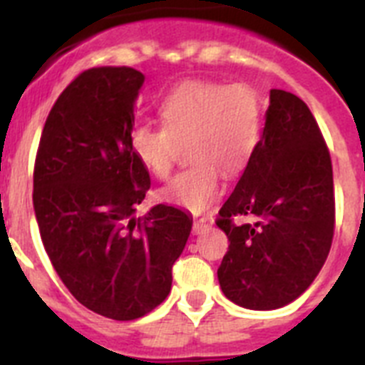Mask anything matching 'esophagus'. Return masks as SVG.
I'll return each instance as SVG.
<instances>
[{
  "instance_id": "esophagus-1",
  "label": "esophagus",
  "mask_w": 365,
  "mask_h": 365,
  "mask_svg": "<svg viewBox=\"0 0 365 365\" xmlns=\"http://www.w3.org/2000/svg\"><path fill=\"white\" fill-rule=\"evenodd\" d=\"M206 227H208V221H206L205 217L195 219V221H193V234H199V232L205 230Z\"/></svg>"
}]
</instances>
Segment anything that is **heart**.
I'll return each mask as SVG.
<instances>
[{"label":"heart","mask_w":365,"mask_h":365,"mask_svg":"<svg viewBox=\"0 0 365 365\" xmlns=\"http://www.w3.org/2000/svg\"><path fill=\"white\" fill-rule=\"evenodd\" d=\"M163 128L135 125L130 146L157 179L173 170L180 146L193 160L163 188L160 197L190 212H202L221 193V170L237 175L256 153L263 128V100L248 83L190 80L159 108Z\"/></svg>","instance_id":"obj_1"}]
</instances>
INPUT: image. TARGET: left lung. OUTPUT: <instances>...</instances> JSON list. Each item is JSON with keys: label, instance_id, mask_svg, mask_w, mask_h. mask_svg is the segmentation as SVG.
<instances>
[{"label": "left lung", "instance_id": "8db88e82", "mask_svg": "<svg viewBox=\"0 0 365 365\" xmlns=\"http://www.w3.org/2000/svg\"><path fill=\"white\" fill-rule=\"evenodd\" d=\"M235 215H256L258 221L240 225ZM215 225L230 241L217 269L230 302L272 311L294 302L314 282L333 243V164L302 98L270 89L256 153Z\"/></svg>", "mask_w": 365, "mask_h": 365}]
</instances>
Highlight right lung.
Segmentation results:
<instances>
[{
  "label": "right lung",
  "instance_id": "obj_1",
  "mask_svg": "<svg viewBox=\"0 0 365 365\" xmlns=\"http://www.w3.org/2000/svg\"><path fill=\"white\" fill-rule=\"evenodd\" d=\"M143 83L133 67L80 73L54 102L34 163L32 202L54 270L83 307L118 322L166 299L192 230L175 206L135 217L151 185L130 146Z\"/></svg>",
  "mask_w": 365,
  "mask_h": 365
}]
</instances>
